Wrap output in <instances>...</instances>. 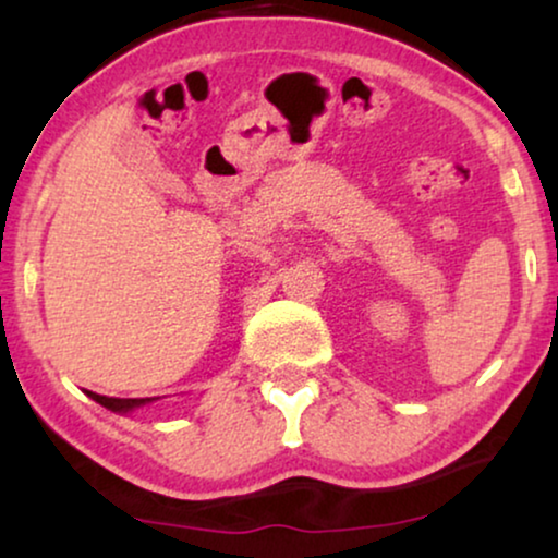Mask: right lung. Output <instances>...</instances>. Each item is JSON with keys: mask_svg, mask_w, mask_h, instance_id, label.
Segmentation results:
<instances>
[{"mask_svg": "<svg viewBox=\"0 0 558 558\" xmlns=\"http://www.w3.org/2000/svg\"><path fill=\"white\" fill-rule=\"evenodd\" d=\"M90 399L96 403H101V407L111 409V411H119V414H126V411H134L144 407V403L155 401V399H113V396H101V393H94V391H86Z\"/></svg>", "mask_w": 558, "mask_h": 558, "instance_id": "1", "label": "right lung"}]
</instances>
